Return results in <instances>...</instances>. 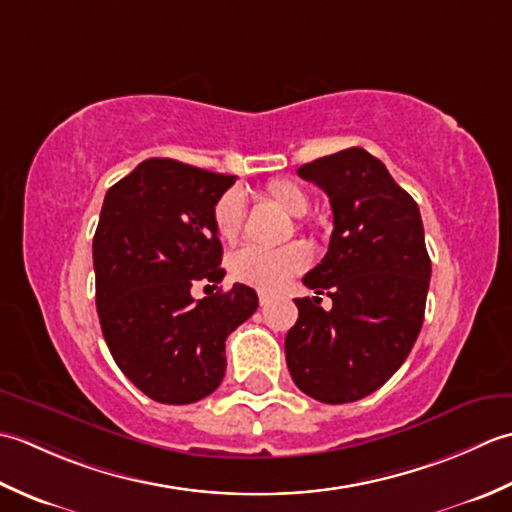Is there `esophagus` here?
<instances>
[{"mask_svg":"<svg viewBox=\"0 0 512 512\" xmlns=\"http://www.w3.org/2000/svg\"><path fill=\"white\" fill-rule=\"evenodd\" d=\"M258 302H260V307H265L267 302H269V294H265V291H260V294H258Z\"/></svg>","mask_w":512,"mask_h":512,"instance_id":"34e87169","label":"esophagus"}]
</instances>
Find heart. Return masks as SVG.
Instances as JSON below:
<instances>
[{
    "mask_svg": "<svg viewBox=\"0 0 512 512\" xmlns=\"http://www.w3.org/2000/svg\"><path fill=\"white\" fill-rule=\"evenodd\" d=\"M265 196L269 201L283 207V210L291 216H302L309 210V194L302 190V185L289 179H276L265 185ZM216 234L223 238V241H234V238L241 234V227L245 221V198L241 190L223 192L218 196L212 210ZM307 249L302 245H283V247H254L247 245L238 249L227 260L229 274L234 280L245 285L258 287L263 291H276L283 287L287 280L298 274L300 269L307 265Z\"/></svg>",
    "mask_w": 512,
    "mask_h": 512,
    "instance_id": "heart-1",
    "label": "heart"
}]
</instances>
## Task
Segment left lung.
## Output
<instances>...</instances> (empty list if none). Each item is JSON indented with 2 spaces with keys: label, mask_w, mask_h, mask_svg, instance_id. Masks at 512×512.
I'll return each instance as SVG.
<instances>
[{
  "label": "left lung",
  "mask_w": 512,
  "mask_h": 512,
  "mask_svg": "<svg viewBox=\"0 0 512 512\" xmlns=\"http://www.w3.org/2000/svg\"><path fill=\"white\" fill-rule=\"evenodd\" d=\"M298 176L329 196V252L302 278L318 296L296 298L285 338L291 380L325 404L378 391L409 356L424 322L431 258L420 207L362 148L322 156ZM334 300L331 312L319 294Z\"/></svg>",
  "instance_id": "obj_1"
}]
</instances>
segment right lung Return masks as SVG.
Returning a JSON list of instances; mask_svg holds the SVG:
<instances>
[{"label":"right lung","mask_w":512,"mask_h":512,"mask_svg":"<svg viewBox=\"0 0 512 512\" xmlns=\"http://www.w3.org/2000/svg\"><path fill=\"white\" fill-rule=\"evenodd\" d=\"M234 181L148 159L103 198L92 241L101 331L125 378L161 404L216 391L227 336L258 309L256 291L241 283L192 298V285L216 287L225 276L212 210Z\"/></svg>","instance_id":"obj_1"}]
</instances>
